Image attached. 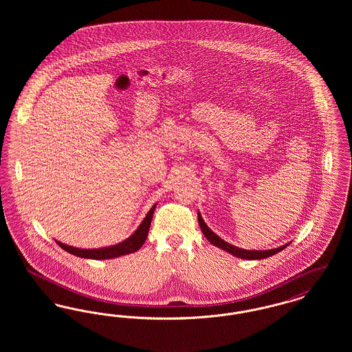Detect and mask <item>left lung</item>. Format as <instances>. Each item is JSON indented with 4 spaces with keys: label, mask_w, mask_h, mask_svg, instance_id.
Here are the masks:
<instances>
[{
    "label": "left lung",
    "mask_w": 352,
    "mask_h": 352,
    "mask_svg": "<svg viewBox=\"0 0 352 352\" xmlns=\"http://www.w3.org/2000/svg\"><path fill=\"white\" fill-rule=\"evenodd\" d=\"M198 221H199V226H201V232L207 237V240H208L211 244H214V245H217L219 248H221V250H224V251L234 254L236 257L244 258V260H261V258H267L269 256H273V254L283 251L284 248H286V247L289 245V244H285V245H281V247H278V248L268 250V251H247V250H241V248H237V247L231 245L230 243H227V241H224L223 239H220L218 234H214V232L207 227V224H206L204 220L201 219L199 212H198Z\"/></svg>",
    "instance_id": "left-lung-1"
}]
</instances>
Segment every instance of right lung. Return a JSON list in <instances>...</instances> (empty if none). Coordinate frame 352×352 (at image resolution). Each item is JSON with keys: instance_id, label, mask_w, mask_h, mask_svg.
Instances as JSON below:
<instances>
[{"instance_id": "1", "label": "right lung", "mask_w": 352, "mask_h": 352, "mask_svg": "<svg viewBox=\"0 0 352 352\" xmlns=\"http://www.w3.org/2000/svg\"><path fill=\"white\" fill-rule=\"evenodd\" d=\"M154 210H155V204L151 207V211L142 220L140 227L135 230V232L131 237H128L126 240H124L122 243H118L116 245L107 247V248H99V250H80V248L69 247L67 244H63L60 241H56V244L62 250H65L71 254H75V256L83 257V258H92V260H107V258H115L118 256L133 253V252L138 251L142 247V244L145 243V240L148 237Z\"/></svg>"}]
</instances>
